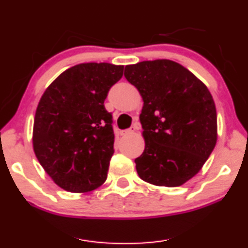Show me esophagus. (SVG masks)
I'll return each instance as SVG.
<instances>
[{"label":"esophagus","instance_id":"esophagus-1","mask_svg":"<svg viewBox=\"0 0 248 248\" xmlns=\"http://www.w3.org/2000/svg\"><path fill=\"white\" fill-rule=\"evenodd\" d=\"M135 132V127H131L130 129H125V130L121 131V135L125 136V135H130V134H134Z\"/></svg>","mask_w":248,"mask_h":248}]
</instances>
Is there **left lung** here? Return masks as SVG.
Here are the masks:
<instances>
[{
    "instance_id": "1",
    "label": "left lung",
    "mask_w": 248,
    "mask_h": 248,
    "mask_svg": "<svg viewBox=\"0 0 248 248\" xmlns=\"http://www.w3.org/2000/svg\"><path fill=\"white\" fill-rule=\"evenodd\" d=\"M124 78L144 101L139 116L145 151L135 159L139 177L180 186L203 166L217 142V112L207 86L169 59L127 65Z\"/></svg>"
}]
</instances>
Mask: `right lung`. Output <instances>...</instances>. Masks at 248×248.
<instances>
[{
    "instance_id": "right-lung-1",
    "label": "right lung",
    "mask_w": 248,
    "mask_h": 248,
    "mask_svg": "<svg viewBox=\"0 0 248 248\" xmlns=\"http://www.w3.org/2000/svg\"><path fill=\"white\" fill-rule=\"evenodd\" d=\"M124 66L85 62L66 69L41 96L33 123V151L54 182L89 192L106 182L113 155L112 114L104 108Z\"/></svg>"
}]
</instances>
